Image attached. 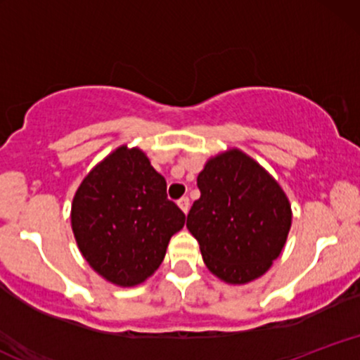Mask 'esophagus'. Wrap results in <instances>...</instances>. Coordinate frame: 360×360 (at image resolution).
<instances>
[{
	"mask_svg": "<svg viewBox=\"0 0 360 360\" xmlns=\"http://www.w3.org/2000/svg\"><path fill=\"white\" fill-rule=\"evenodd\" d=\"M177 205H179V208L183 210V213H184V214L189 212V198H188V196H183V198H181V200L177 201Z\"/></svg>",
	"mask_w": 360,
	"mask_h": 360,
	"instance_id": "34e87169",
	"label": "esophagus"
}]
</instances>
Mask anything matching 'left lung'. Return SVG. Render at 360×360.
<instances>
[{
    "label": "left lung",
    "mask_w": 360,
    "mask_h": 360,
    "mask_svg": "<svg viewBox=\"0 0 360 360\" xmlns=\"http://www.w3.org/2000/svg\"><path fill=\"white\" fill-rule=\"evenodd\" d=\"M201 196L188 213L189 232L210 271L229 284L266 274L291 229L286 193L238 148L221 152L198 174Z\"/></svg>",
    "instance_id": "8db88e82"
}]
</instances>
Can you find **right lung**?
<instances>
[{
	"mask_svg": "<svg viewBox=\"0 0 360 360\" xmlns=\"http://www.w3.org/2000/svg\"><path fill=\"white\" fill-rule=\"evenodd\" d=\"M166 179L137 147L122 146L82 179L71 225L82 257L101 278L131 288L157 271L186 214L167 200Z\"/></svg>",
	"mask_w": 360,
	"mask_h": 360,
	"instance_id": "obj_1",
	"label": "right lung"
}]
</instances>
